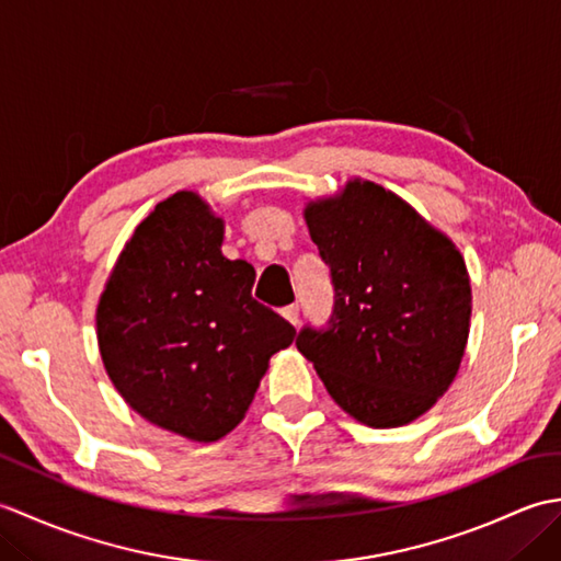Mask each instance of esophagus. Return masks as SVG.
<instances>
[{
    "instance_id": "1",
    "label": "esophagus",
    "mask_w": 561,
    "mask_h": 561,
    "mask_svg": "<svg viewBox=\"0 0 561 561\" xmlns=\"http://www.w3.org/2000/svg\"><path fill=\"white\" fill-rule=\"evenodd\" d=\"M282 316H284V318H287L291 325H299V304L284 306V308H282Z\"/></svg>"
}]
</instances>
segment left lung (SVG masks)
<instances>
[{
	"label": "left lung",
	"mask_w": 561,
	"mask_h": 561,
	"mask_svg": "<svg viewBox=\"0 0 561 561\" xmlns=\"http://www.w3.org/2000/svg\"><path fill=\"white\" fill-rule=\"evenodd\" d=\"M306 224L330 267L335 306L296 347L340 408L366 426H402L444 396L470 332V277L448 238L371 181L311 202Z\"/></svg>",
	"instance_id": "obj_1"
}]
</instances>
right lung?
Masks as SVG:
<instances>
[{"label":"right lung","instance_id":"right-lung-1","mask_svg":"<svg viewBox=\"0 0 561 561\" xmlns=\"http://www.w3.org/2000/svg\"><path fill=\"white\" fill-rule=\"evenodd\" d=\"M221 238V219L195 193L159 202L96 311L105 371L129 408L205 444L243 420L270 356L296 337L253 299V265L224 257Z\"/></svg>","mask_w":561,"mask_h":561}]
</instances>
